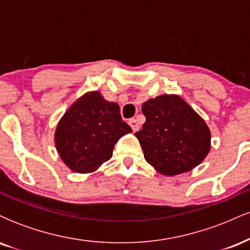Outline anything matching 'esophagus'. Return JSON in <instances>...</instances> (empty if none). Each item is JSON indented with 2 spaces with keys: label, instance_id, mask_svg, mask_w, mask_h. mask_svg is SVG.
Instances as JSON below:
<instances>
[{
  "label": "esophagus",
  "instance_id": "obj_1",
  "mask_svg": "<svg viewBox=\"0 0 250 250\" xmlns=\"http://www.w3.org/2000/svg\"><path fill=\"white\" fill-rule=\"evenodd\" d=\"M129 125H130L131 129H133L134 131L139 130V128H140L139 123H137V121H136V120H135V119H130V120H129Z\"/></svg>",
  "mask_w": 250,
  "mask_h": 250
}]
</instances>
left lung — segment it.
<instances>
[{
  "label": "left lung",
  "instance_id": "left-lung-1",
  "mask_svg": "<svg viewBox=\"0 0 250 250\" xmlns=\"http://www.w3.org/2000/svg\"><path fill=\"white\" fill-rule=\"evenodd\" d=\"M146 122L135 133L145 159L159 173L174 176L199 166L210 149V130L185 100L160 95L142 104Z\"/></svg>",
  "mask_w": 250,
  "mask_h": 250
}]
</instances>
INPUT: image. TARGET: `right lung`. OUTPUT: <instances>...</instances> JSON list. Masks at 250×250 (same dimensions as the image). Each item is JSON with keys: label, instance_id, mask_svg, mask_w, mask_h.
<instances>
[{"label": "right lung", "instance_id": "obj_1", "mask_svg": "<svg viewBox=\"0 0 250 250\" xmlns=\"http://www.w3.org/2000/svg\"><path fill=\"white\" fill-rule=\"evenodd\" d=\"M131 128L122 121L120 107L99 91L80 97L60 120L56 149L63 162L76 173L95 171L113 156L115 143Z\"/></svg>", "mask_w": 250, "mask_h": 250}]
</instances>
